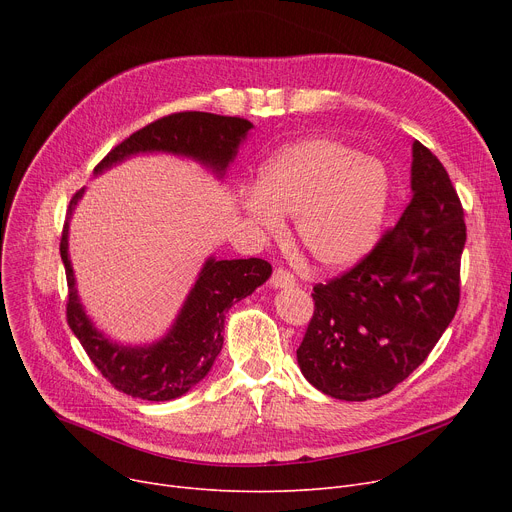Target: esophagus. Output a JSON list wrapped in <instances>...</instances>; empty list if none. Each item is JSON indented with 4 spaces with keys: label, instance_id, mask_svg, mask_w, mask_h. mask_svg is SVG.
I'll list each match as a JSON object with an SVG mask.
<instances>
[{
    "label": "esophagus",
    "instance_id": "obj_1",
    "mask_svg": "<svg viewBox=\"0 0 512 512\" xmlns=\"http://www.w3.org/2000/svg\"><path fill=\"white\" fill-rule=\"evenodd\" d=\"M270 282H272L274 288H292L294 284H297V280H294V276H292L288 270H284V267H276Z\"/></svg>",
    "mask_w": 512,
    "mask_h": 512
}]
</instances>
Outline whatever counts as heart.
<instances>
[{"label": "heart", "instance_id": "obj_1", "mask_svg": "<svg viewBox=\"0 0 512 512\" xmlns=\"http://www.w3.org/2000/svg\"><path fill=\"white\" fill-rule=\"evenodd\" d=\"M390 195L382 161L346 143L313 137L267 161L242 209L267 234L282 230L280 213L297 215V236L307 255L326 270H346L378 245Z\"/></svg>", "mask_w": 512, "mask_h": 512}]
</instances>
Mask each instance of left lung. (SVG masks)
I'll return each mask as SVG.
<instances>
[{
  "label": "left lung",
  "mask_w": 512,
  "mask_h": 512,
  "mask_svg": "<svg viewBox=\"0 0 512 512\" xmlns=\"http://www.w3.org/2000/svg\"><path fill=\"white\" fill-rule=\"evenodd\" d=\"M413 199L353 270L313 286L315 311L297 361L338 400L388 394L427 359L461 299L467 228L440 159L413 143Z\"/></svg>",
  "instance_id": "obj_1"
}]
</instances>
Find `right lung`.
<instances>
[{"label": "right lung", "instance_id": "1", "mask_svg": "<svg viewBox=\"0 0 512 512\" xmlns=\"http://www.w3.org/2000/svg\"><path fill=\"white\" fill-rule=\"evenodd\" d=\"M251 128L253 124L245 118L207 112L172 114L132 132L99 161L95 174L120 164L130 155L161 151L191 157L222 178ZM83 193L85 188H80L70 199L60 240V255L68 280V326L83 344L93 365L116 390L132 398L155 402L178 398L205 378L215 357L220 355L226 311L270 278L272 265L257 257H209L170 332L149 346H122L105 338L93 326L78 299L68 255V222Z\"/></svg>", "mask_w": 512, "mask_h": 512}]
</instances>
